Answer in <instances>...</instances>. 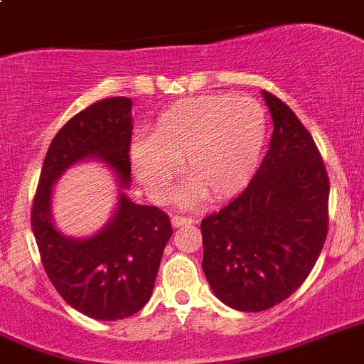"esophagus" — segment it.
I'll return each instance as SVG.
<instances>
[{
  "label": "esophagus",
  "instance_id": "34e87169",
  "mask_svg": "<svg viewBox=\"0 0 364 364\" xmlns=\"http://www.w3.org/2000/svg\"><path fill=\"white\" fill-rule=\"evenodd\" d=\"M191 223H195V219H191V217L175 215L173 219H171V225L175 226V228H178V226H184V225H191Z\"/></svg>",
  "mask_w": 364,
  "mask_h": 364
}]
</instances>
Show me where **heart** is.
I'll return each instance as SVG.
<instances>
[{"label":"heart","mask_w":364,"mask_h":364,"mask_svg":"<svg viewBox=\"0 0 364 364\" xmlns=\"http://www.w3.org/2000/svg\"><path fill=\"white\" fill-rule=\"evenodd\" d=\"M265 108L250 97L198 95L167 107L149 139H136L129 156L136 178L154 198H166L184 164L193 184L180 195L220 203L235 197L256 175L267 144Z\"/></svg>","instance_id":"b5f03b06"}]
</instances>
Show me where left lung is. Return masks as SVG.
Here are the masks:
<instances>
[{"label":"left lung","instance_id":"obj_1","mask_svg":"<svg viewBox=\"0 0 364 364\" xmlns=\"http://www.w3.org/2000/svg\"><path fill=\"white\" fill-rule=\"evenodd\" d=\"M274 130L243 193L200 223L203 271L237 311L271 309L306 282L328 235L330 178L309 130L263 92Z\"/></svg>","mask_w":364,"mask_h":364}]
</instances>
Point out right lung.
<instances>
[{"instance_id":"1","label":"right lung","mask_w":364,"mask_h":364,"mask_svg":"<svg viewBox=\"0 0 364 364\" xmlns=\"http://www.w3.org/2000/svg\"><path fill=\"white\" fill-rule=\"evenodd\" d=\"M130 112L129 97H108L71 117L49 145L31 210L46 274L73 309L95 321L127 318L149 302L173 235L171 220L160 208L119 191L116 212L97 234L70 237L53 223L51 189L64 171L92 158L110 167L119 188H129Z\"/></svg>"}]
</instances>
